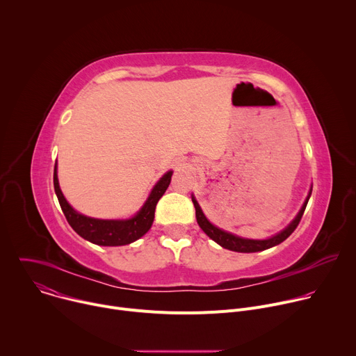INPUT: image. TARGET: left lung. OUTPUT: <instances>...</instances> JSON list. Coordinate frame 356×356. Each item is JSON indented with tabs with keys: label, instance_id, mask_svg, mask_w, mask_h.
Wrapping results in <instances>:
<instances>
[{
	"label": "left lung",
	"instance_id": "left-lung-1",
	"mask_svg": "<svg viewBox=\"0 0 356 356\" xmlns=\"http://www.w3.org/2000/svg\"><path fill=\"white\" fill-rule=\"evenodd\" d=\"M312 190H313V186L309 191V195L306 198V201L302 202V206L298 211V214L294 217V220L284 228L282 229L279 234L268 238V239H249V238H242V236H238L232 232H228V231H224L218 227H216L214 224H211L209 221V218L204 216V213H202L200 204L197 202L195 197L191 194V201L194 204V209H195V218H197V222L200 225V228L204 231L214 242H217L218 245H221L222 248L225 249H229V250H234V252H242V253H249V252H261V250H265V249H269L272 246H276L279 243H282L284 239H287L291 232L297 228L301 217H302V213L304 210H306L307 207V202H309V198L312 195Z\"/></svg>",
	"mask_w": 356,
	"mask_h": 356
}]
</instances>
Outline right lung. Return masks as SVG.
I'll list each match as a JSON object with an SVG mask.
<instances>
[{
  "label": "right lung",
  "instance_id": "add662e5",
  "mask_svg": "<svg viewBox=\"0 0 356 356\" xmlns=\"http://www.w3.org/2000/svg\"><path fill=\"white\" fill-rule=\"evenodd\" d=\"M173 170L166 172L158 183L150 190L146 201L140 210L131 218L125 220H101L87 217L76 211L65 198L58 179V163L55 165L54 173V186L58 195L62 211L70 224V227L84 239L101 245V246H122L135 242L143 236L154 224L155 209L161 197L165 194L166 188L170 184Z\"/></svg>",
  "mask_w": 356,
  "mask_h": 356
}]
</instances>
